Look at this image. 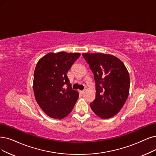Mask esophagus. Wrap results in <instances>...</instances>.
I'll return each instance as SVG.
<instances>
[{
    "label": "esophagus",
    "mask_w": 156,
    "mask_h": 156,
    "mask_svg": "<svg viewBox=\"0 0 156 156\" xmlns=\"http://www.w3.org/2000/svg\"><path fill=\"white\" fill-rule=\"evenodd\" d=\"M85 92V90H81V91H79V93H81V94H83V93Z\"/></svg>",
    "instance_id": "obj_1"
}]
</instances>
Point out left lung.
Listing matches in <instances>:
<instances>
[{
  "label": "left lung",
  "mask_w": 156,
  "mask_h": 156,
  "mask_svg": "<svg viewBox=\"0 0 156 156\" xmlns=\"http://www.w3.org/2000/svg\"><path fill=\"white\" fill-rule=\"evenodd\" d=\"M94 75L96 97L90 104L94 113L103 119L116 115L128 97L129 74L122 61L105 54H83Z\"/></svg>",
  "instance_id": "left-lung-1"
}]
</instances>
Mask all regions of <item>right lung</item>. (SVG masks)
Masks as SVG:
<instances>
[{"instance_id": "right-lung-1", "label": "right lung", "mask_w": 156, "mask_h": 156, "mask_svg": "<svg viewBox=\"0 0 156 156\" xmlns=\"http://www.w3.org/2000/svg\"><path fill=\"white\" fill-rule=\"evenodd\" d=\"M79 53H48L37 63L34 73L35 98L50 117L61 120L70 113L79 98L72 88L67 72Z\"/></svg>"}]
</instances>
